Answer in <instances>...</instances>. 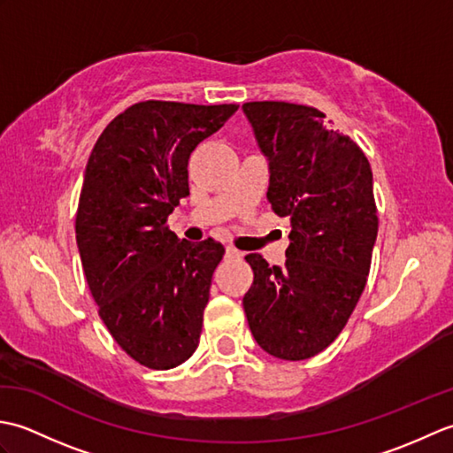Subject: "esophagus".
<instances>
[{"instance_id": "esophagus-1", "label": "esophagus", "mask_w": 453, "mask_h": 453, "mask_svg": "<svg viewBox=\"0 0 453 453\" xmlns=\"http://www.w3.org/2000/svg\"><path fill=\"white\" fill-rule=\"evenodd\" d=\"M226 257H227V258H239V257H242V253H239L235 247H227V249H226Z\"/></svg>"}]
</instances>
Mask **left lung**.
Listing matches in <instances>:
<instances>
[{
	"label": "left lung",
	"mask_w": 453,
	"mask_h": 453,
	"mask_svg": "<svg viewBox=\"0 0 453 453\" xmlns=\"http://www.w3.org/2000/svg\"><path fill=\"white\" fill-rule=\"evenodd\" d=\"M243 111L271 165L266 198L292 224L284 266L245 257L255 278L243 310L265 352L307 360L341 334L368 280L378 237L372 167L319 109L253 101Z\"/></svg>",
	"instance_id": "left-lung-1"
}]
</instances>
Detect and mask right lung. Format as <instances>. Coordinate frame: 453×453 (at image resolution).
Instances as JSON below:
<instances>
[{"instance_id":"right-lung-1","label":"right lung","mask_w":453,"mask_h":453,"mask_svg":"<svg viewBox=\"0 0 453 453\" xmlns=\"http://www.w3.org/2000/svg\"><path fill=\"white\" fill-rule=\"evenodd\" d=\"M239 104L142 101L103 130L85 167L75 239L99 317L132 360L171 370L195 354L226 249L188 243L167 218L188 196V157Z\"/></svg>"}]
</instances>
